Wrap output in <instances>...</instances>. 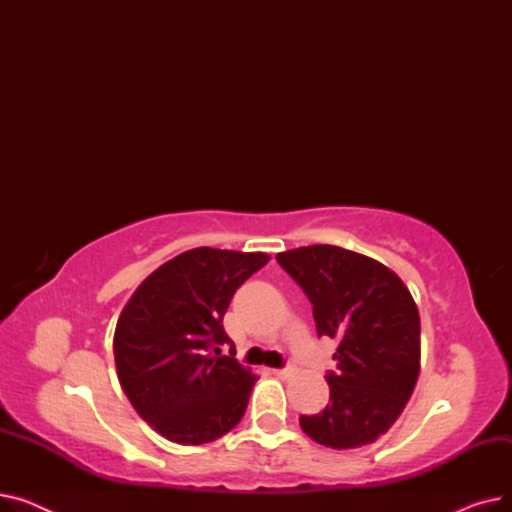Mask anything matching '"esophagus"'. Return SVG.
<instances>
[{
	"label": "esophagus",
	"instance_id": "obj_1",
	"mask_svg": "<svg viewBox=\"0 0 512 512\" xmlns=\"http://www.w3.org/2000/svg\"><path fill=\"white\" fill-rule=\"evenodd\" d=\"M292 373H294V369H292V367H286V369H274V375H278V378H282V380L290 378Z\"/></svg>",
	"mask_w": 512,
	"mask_h": 512
}]
</instances>
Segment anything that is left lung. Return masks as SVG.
Masks as SVG:
<instances>
[{"label": "left lung", "mask_w": 512, "mask_h": 512, "mask_svg": "<svg viewBox=\"0 0 512 512\" xmlns=\"http://www.w3.org/2000/svg\"><path fill=\"white\" fill-rule=\"evenodd\" d=\"M313 305L319 336L338 340L330 402L303 415V432L330 448L384 436L405 411L421 369V324L407 284L390 267L334 245L276 255Z\"/></svg>", "instance_id": "left-lung-1"}]
</instances>
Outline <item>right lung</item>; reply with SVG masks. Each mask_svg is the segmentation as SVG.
<instances>
[{
	"label": "right lung",
	"instance_id": "right-lung-1",
	"mask_svg": "<svg viewBox=\"0 0 512 512\" xmlns=\"http://www.w3.org/2000/svg\"><path fill=\"white\" fill-rule=\"evenodd\" d=\"M267 253L199 247L159 265L122 309L114 359L122 390L157 434L182 446L222 438L242 419L259 380L220 357L222 319L236 288Z\"/></svg>",
	"mask_w": 512,
	"mask_h": 512
}]
</instances>
